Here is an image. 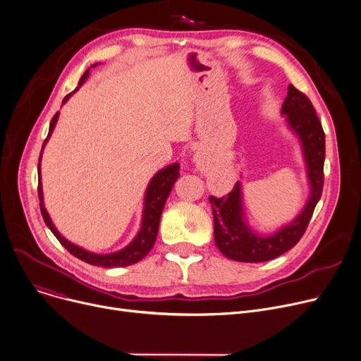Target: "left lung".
Segmentation results:
<instances>
[{
  "instance_id": "8db88e82",
  "label": "left lung",
  "mask_w": 361,
  "mask_h": 361,
  "mask_svg": "<svg viewBox=\"0 0 361 361\" xmlns=\"http://www.w3.org/2000/svg\"><path fill=\"white\" fill-rule=\"evenodd\" d=\"M283 114L287 115L290 126L294 133L299 134L303 144L307 176L312 185L309 202L302 214L291 224L272 236L264 238L250 231L243 221L239 183L221 198L211 195L209 202L214 214V240L223 255L233 261L265 262L294 247L305 235L314 207L322 197L325 163V133L322 123L309 97L293 84L288 86V93L283 103Z\"/></svg>"
}]
</instances>
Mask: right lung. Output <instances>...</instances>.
Returning a JSON list of instances; mask_svg holds the SVG:
<instances>
[{
	"mask_svg": "<svg viewBox=\"0 0 361 361\" xmlns=\"http://www.w3.org/2000/svg\"><path fill=\"white\" fill-rule=\"evenodd\" d=\"M87 75H89V70L84 73L82 77L80 78L78 87L84 82V80L87 78ZM70 96H71V93L63 97L62 103H66ZM56 119H58V112L54 115V118L51 121L49 133H48V137L44 141V145L48 141V138H49V135H51V133L54 130ZM42 148H44V147H42ZM40 156H42V152H40ZM37 171H39L37 195H39V201H40L39 205H40L42 217H44L47 226L51 228V231L54 233L55 238L59 240V243L63 247H66L71 253V255H74L75 258H78V259H81L84 262H87L90 265L103 267V268H115V267H128V265H133V264L141 261L147 255V253L152 250V247L154 246V242L157 239L160 217H161V213H163L166 200H167L169 194H171V190H172L175 182L180 176V173H179V164H171V166L164 167L163 171H160L152 179L150 185H148V188H147L144 217H142L141 230H140V233L137 235V238L131 242L130 246H126L125 249H122L119 252L111 253V255H96V253L87 252V250H84V249L70 243L68 240L63 239L58 233V230L54 227V224H52V221H51V219H49V216L47 213V209L44 207V201H42L44 198H42V185H40V157H39V163H37Z\"/></svg>",
	"mask_w": 361,
	"mask_h": 361,
	"instance_id": "add662e5",
	"label": "right lung"
}]
</instances>
